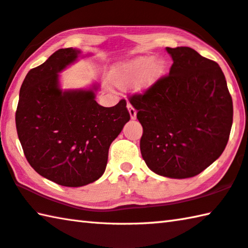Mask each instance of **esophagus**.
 <instances>
[{"instance_id": "34e87169", "label": "esophagus", "mask_w": 248, "mask_h": 248, "mask_svg": "<svg viewBox=\"0 0 248 248\" xmlns=\"http://www.w3.org/2000/svg\"><path fill=\"white\" fill-rule=\"evenodd\" d=\"M128 110H129V114H130V118H131L132 120H134L137 118V110L133 108L132 105L128 104Z\"/></svg>"}]
</instances>
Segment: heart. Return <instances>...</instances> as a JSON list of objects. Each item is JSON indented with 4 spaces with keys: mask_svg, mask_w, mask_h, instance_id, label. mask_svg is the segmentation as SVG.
Masks as SVG:
<instances>
[{
    "mask_svg": "<svg viewBox=\"0 0 248 248\" xmlns=\"http://www.w3.org/2000/svg\"><path fill=\"white\" fill-rule=\"evenodd\" d=\"M165 69V62L160 58L139 56L115 66L109 80L120 90L133 87L138 92H146L161 79Z\"/></svg>",
    "mask_w": 248,
    "mask_h": 248,
    "instance_id": "obj_1",
    "label": "heart"
}]
</instances>
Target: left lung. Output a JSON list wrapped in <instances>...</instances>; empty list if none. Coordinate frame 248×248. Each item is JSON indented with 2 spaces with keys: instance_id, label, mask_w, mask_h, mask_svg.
<instances>
[{
  "instance_id": "left-lung-1",
  "label": "left lung",
  "mask_w": 248,
  "mask_h": 248,
  "mask_svg": "<svg viewBox=\"0 0 248 248\" xmlns=\"http://www.w3.org/2000/svg\"><path fill=\"white\" fill-rule=\"evenodd\" d=\"M169 75L130 98L143 127L140 148L153 172L171 179L201 173L227 146L232 97L217 62L187 46L166 47Z\"/></svg>"
}]
</instances>
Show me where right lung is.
I'll use <instances>...</instances> for the list:
<instances>
[{
    "label": "right lung",
    "instance_id": "obj_1",
    "mask_svg": "<svg viewBox=\"0 0 248 248\" xmlns=\"http://www.w3.org/2000/svg\"><path fill=\"white\" fill-rule=\"evenodd\" d=\"M84 57L78 48H61L27 74L16 110L18 139L37 172L62 186L79 187L100 179L111 142L130 120L127 102L103 107L97 83L62 89L60 74Z\"/></svg>",
    "mask_w": 248,
    "mask_h": 248
}]
</instances>
